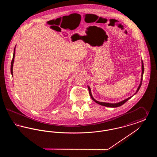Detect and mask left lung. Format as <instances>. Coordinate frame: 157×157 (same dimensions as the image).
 I'll use <instances>...</instances> for the list:
<instances>
[{"label":"left lung","instance_id":"left-lung-1","mask_svg":"<svg viewBox=\"0 0 157 157\" xmlns=\"http://www.w3.org/2000/svg\"><path fill=\"white\" fill-rule=\"evenodd\" d=\"M141 62H142V73H141V82H140V85H139V86H138V88H137V90H136V91L135 92V93L132 96H131V97H130L128 98L127 99H124V100H123V101H121V102H117V103H112H112H107V102H99V101H98L97 100H95V99L94 98V97H92V93H91V90H90V86H88V90H89V93H90V96L91 98L92 99V100H93L94 101H95L96 103L98 104L102 105V106H107V107H111V108L118 107V106H120L124 104L128 99H129L130 98H131L134 95H135V94L138 92V91L140 90V88H141V84H142V76H143V74H144V63H143L142 60H141Z\"/></svg>","mask_w":157,"mask_h":157}]
</instances>
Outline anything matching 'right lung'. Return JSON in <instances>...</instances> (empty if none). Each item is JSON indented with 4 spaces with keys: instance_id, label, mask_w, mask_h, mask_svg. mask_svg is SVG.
<instances>
[{
    "instance_id": "1",
    "label": "right lung",
    "mask_w": 157,
    "mask_h": 157,
    "mask_svg": "<svg viewBox=\"0 0 157 157\" xmlns=\"http://www.w3.org/2000/svg\"><path fill=\"white\" fill-rule=\"evenodd\" d=\"M15 48H16V46H15V49L13 51V59L12 60V62H11V65H10V72H11V74L13 76V63H14V59H15Z\"/></svg>"
}]
</instances>
